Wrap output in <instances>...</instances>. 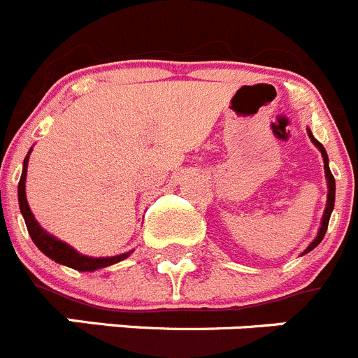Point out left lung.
Returning <instances> with one entry per match:
<instances>
[{"instance_id": "left-lung-1", "label": "left lung", "mask_w": 358, "mask_h": 358, "mask_svg": "<svg viewBox=\"0 0 358 358\" xmlns=\"http://www.w3.org/2000/svg\"><path fill=\"white\" fill-rule=\"evenodd\" d=\"M307 134H309L310 141L315 143L316 148L322 152V157H323V168H325V176H327V185H329V194H327V206H325V212H323V219H322V228H320L318 235H316V238L313 240V242L309 243V247H307L306 250H303L302 255H307L309 250L315 249L316 245H318L320 242L323 240V236H325L327 233V228H329V220H330V215H332V210H334V201H336V180H334L332 173H330V168H329V155H327L325 148H323L322 143L318 141V139H315V136L310 134V130H307Z\"/></svg>"}]
</instances>
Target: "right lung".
Returning <instances> with one entry per match:
<instances>
[{
    "label": "right lung",
    "instance_id": "1",
    "mask_svg": "<svg viewBox=\"0 0 358 358\" xmlns=\"http://www.w3.org/2000/svg\"><path fill=\"white\" fill-rule=\"evenodd\" d=\"M29 153H31V150H29L28 155H26L24 164H22V175L21 180H19V208H21L22 217H24L29 236H31L35 245L42 250L43 255L48 256V258L55 259L59 265L70 266V268L79 270V272H93V270L106 268V266L115 265V263L123 262L125 258H129V256L132 255V250L123 252V255L118 256H111V258H92V256L81 255V252H78L73 247H70L69 243L62 242V240L49 235L48 231H43V229L40 228V224L35 220V217H33L31 210H29L28 201H26V171H28Z\"/></svg>",
    "mask_w": 358,
    "mask_h": 358
}]
</instances>
